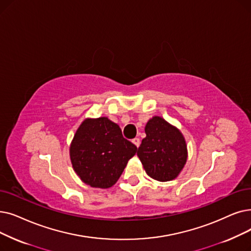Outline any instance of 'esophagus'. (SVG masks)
Instances as JSON below:
<instances>
[{"mask_svg":"<svg viewBox=\"0 0 251 251\" xmlns=\"http://www.w3.org/2000/svg\"><path fill=\"white\" fill-rule=\"evenodd\" d=\"M132 143L138 148L139 146H140V139L139 138H137V137H135V138H133L132 139Z\"/></svg>","mask_w":251,"mask_h":251,"instance_id":"esophagus-1","label":"esophagus"}]
</instances>
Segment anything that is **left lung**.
<instances>
[{"label": "left lung", "instance_id": "8db88e82", "mask_svg": "<svg viewBox=\"0 0 251 251\" xmlns=\"http://www.w3.org/2000/svg\"><path fill=\"white\" fill-rule=\"evenodd\" d=\"M145 131L147 136L141 141L137 156L148 176L159 181L174 179L188 157L182 134L161 117L151 119Z\"/></svg>", "mask_w": 251, "mask_h": 251}]
</instances>
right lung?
Returning <instances> with one entry per match:
<instances>
[{
	"mask_svg": "<svg viewBox=\"0 0 251 251\" xmlns=\"http://www.w3.org/2000/svg\"><path fill=\"white\" fill-rule=\"evenodd\" d=\"M136 151V146L123 137L121 128L102 117L81 124L70 155L75 173L86 184L106 189L117 182Z\"/></svg>",
	"mask_w": 251,
	"mask_h": 251,
	"instance_id": "obj_1",
	"label": "right lung"
}]
</instances>
